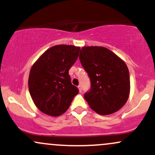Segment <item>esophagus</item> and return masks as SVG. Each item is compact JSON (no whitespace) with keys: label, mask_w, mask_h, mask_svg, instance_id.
<instances>
[{"label":"esophagus","mask_w":155,"mask_h":155,"mask_svg":"<svg viewBox=\"0 0 155 155\" xmlns=\"http://www.w3.org/2000/svg\"><path fill=\"white\" fill-rule=\"evenodd\" d=\"M78 88H79V92H81V91H82V87H81V85H79V86H78Z\"/></svg>","instance_id":"34e87169"}]
</instances>
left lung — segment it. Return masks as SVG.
<instances>
[{
  "instance_id": "obj_1",
  "label": "left lung",
  "mask_w": 155,
  "mask_h": 155,
  "mask_svg": "<svg viewBox=\"0 0 155 155\" xmlns=\"http://www.w3.org/2000/svg\"><path fill=\"white\" fill-rule=\"evenodd\" d=\"M79 60L90 79L84 99L96 113L108 115L120 110L130 93V74L124 61L107 48L84 47Z\"/></svg>"
}]
</instances>
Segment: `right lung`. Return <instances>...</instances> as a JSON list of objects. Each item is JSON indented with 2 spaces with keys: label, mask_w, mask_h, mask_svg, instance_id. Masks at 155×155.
Wrapping results in <instances>:
<instances>
[{
  "label": "right lung",
  "mask_w": 155,
  "mask_h": 155,
  "mask_svg": "<svg viewBox=\"0 0 155 155\" xmlns=\"http://www.w3.org/2000/svg\"><path fill=\"white\" fill-rule=\"evenodd\" d=\"M80 47L56 45L49 48L30 71L28 88L37 108L53 117L67 111L79 89L71 84L68 71L77 60Z\"/></svg>",
  "instance_id": "1"
}]
</instances>
